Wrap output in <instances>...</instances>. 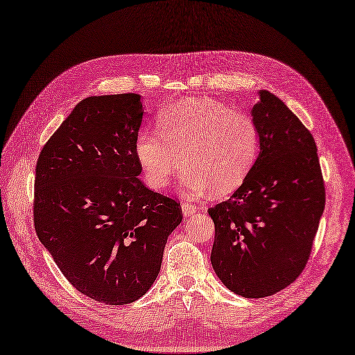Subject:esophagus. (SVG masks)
Here are the masks:
<instances>
[{"mask_svg":"<svg viewBox=\"0 0 355 355\" xmlns=\"http://www.w3.org/2000/svg\"><path fill=\"white\" fill-rule=\"evenodd\" d=\"M181 210H183V214L186 217H189V216H192V214H195V213L201 210V207H196V205L190 204V202H183V204H181Z\"/></svg>","mask_w":355,"mask_h":355,"instance_id":"obj_1","label":"esophagus"}]
</instances>
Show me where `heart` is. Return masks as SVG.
Returning a JSON list of instances; mask_svg holds the SVG:
<instances>
[{
    "label": "heart",
    "mask_w": 355,
    "mask_h": 355,
    "mask_svg": "<svg viewBox=\"0 0 355 355\" xmlns=\"http://www.w3.org/2000/svg\"><path fill=\"white\" fill-rule=\"evenodd\" d=\"M159 129L136 136L135 153L153 189L169 184L181 165V183L195 193L226 195L246 180L259 151L253 118L213 98H186L157 114Z\"/></svg>",
    "instance_id": "obj_1"
}]
</instances>
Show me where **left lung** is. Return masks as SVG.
I'll list each match as a JSON object with an SVG mask.
<instances>
[{
	"instance_id": "1",
	"label": "left lung",
	"mask_w": 355,
	"mask_h": 355,
	"mask_svg": "<svg viewBox=\"0 0 355 355\" xmlns=\"http://www.w3.org/2000/svg\"><path fill=\"white\" fill-rule=\"evenodd\" d=\"M252 116L259 156L234 195L208 214L217 277L235 294L262 298L285 289L304 270L325 187L312 133L279 97L261 89Z\"/></svg>"
}]
</instances>
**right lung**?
<instances>
[{
  "instance_id": "obj_1",
  "label": "right lung",
  "mask_w": 355,
  "mask_h": 355,
  "mask_svg": "<svg viewBox=\"0 0 355 355\" xmlns=\"http://www.w3.org/2000/svg\"><path fill=\"white\" fill-rule=\"evenodd\" d=\"M142 115L139 94L87 97L35 166V234L80 294L112 306L151 288L168 237L183 220L175 199L138 178Z\"/></svg>"
}]
</instances>
